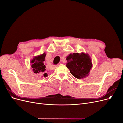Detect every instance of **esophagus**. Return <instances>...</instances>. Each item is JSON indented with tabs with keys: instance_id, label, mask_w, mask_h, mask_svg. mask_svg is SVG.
<instances>
[{
	"instance_id": "1",
	"label": "esophagus",
	"mask_w": 123,
	"mask_h": 123,
	"mask_svg": "<svg viewBox=\"0 0 123 123\" xmlns=\"http://www.w3.org/2000/svg\"><path fill=\"white\" fill-rule=\"evenodd\" d=\"M57 66H58V65H57Z\"/></svg>"
}]
</instances>
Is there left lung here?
<instances>
[{
    "label": "left lung",
    "instance_id": "8db88e82",
    "mask_svg": "<svg viewBox=\"0 0 123 123\" xmlns=\"http://www.w3.org/2000/svg\"><path fill=\"white\" fill-rule=\"evenodd\" d=\"M66 60V67L76 79H84L89 75L92 67V62L88 54L83 52L71 53L67 57Z\"/></svg>",
    "mask_w": 123,
    "mask_h": 123
}]
</instances>
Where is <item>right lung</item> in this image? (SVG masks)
Segmentation results:
<instances>
[{
	"label": "right lung",
	"instance_id": "1",
	"mask_svg": "<svg viewBox=\"0 0 123 123\" xmlns=\"http://www.w3.org/2000/svg\"><path fill=\"white\" fill-rule=\"evenodd\" d=\"M46 55V53L44 52L42 54L34 56L30 62L32 64L31 67L34 73L36 74H43L44 77L48 76L47 73H44V72L46 70V66L44 65L43 64V62L45 61Z\"/></svg>",
	"mask_w": 123,
	"mask_h": 123
}]
</instances>
